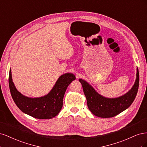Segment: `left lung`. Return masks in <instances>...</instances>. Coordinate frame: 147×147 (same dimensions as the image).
Returning <instances> with one entry per match:
<instances>
[{
  "label": "left lung",
  "mask_w": 147,
  "mask_h": 147,
  "mask_svg": "<svg viewBox=\"0 0 147 147\" xmlns=\"http://www.w3.org/2000/svg\"><path fill=\"white\" fill-rule=\"evenodd\" d=\"M88 107L95 116L100 118H112L129 108L134 100L139 84V74L137 69L136 79L134 85L125 94L115 98H108L99 94L90 84L80 78Z\"/></svg>",
  "instance_id": "obj_1"
}]
</instances>
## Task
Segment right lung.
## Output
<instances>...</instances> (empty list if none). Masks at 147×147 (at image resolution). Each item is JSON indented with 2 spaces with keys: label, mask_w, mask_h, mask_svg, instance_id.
Returning a JSON list of instances; mask_svg holds the SVG:
<instances>
[{
  "label": "right lung",
  "mask_w": 147,
  "mask_h": 147,
  "mask_svg": "<svg viewBox=\"0 0 147 147\" xmlns=\"http://www.w3.org/2000/svg\"><path fill=\"white\" fill-rule=\"evenodd\" d=\"M75 78L72 73L61 75L47 94L34 98L26 96L18 91L13 82L11 69L8 82L12 98L22 112L35 118L51 119L60 112L67 88Z\"/></svg>",
  "instance_id": "1"
}]
</instances>
